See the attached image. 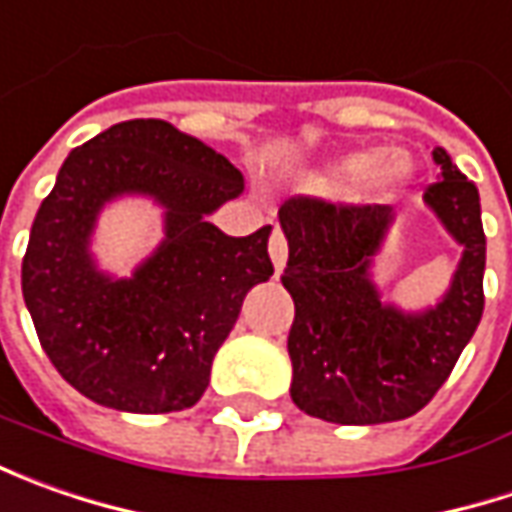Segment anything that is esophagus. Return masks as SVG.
Masks as SVG:
<instances>
[{
	"instance_id": "34e87169",
	"label": "esophagus",
	"mask_w": 512,
	"mask_h": 512,
	"mask_svg": "<svg viewBox=\"0 0 512 512\" xmlns=\"http://www.w3.org/2000/svg\"><path fill=\"white\" fill-rule=\"evenodd\" d=\"M267 250H270V259H273L276 273H282V270H285V262H287V239L279 227H273V233H270V242H267Z\"/></svg>"
}]
</instances>
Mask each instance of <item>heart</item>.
<instances>
[{
  "label": "heart",
  "mask_w": 512,
  "mask_h": 512,
  "mask_svg": "<svg viewBox=\"0 0 512 512\" xmlns=\"http://www.w3.org/2000/svg\"><path fill=\"white\" fill-rule=\"evenodd\" d=\"M410 176V162L402 153L362 150L339 159L330 170L313 179V187L325 193L347 190L353 199H384L393 196Z\"/></svg>",
  "instance_id": "obj_1"
}]
</instances>
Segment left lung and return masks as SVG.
<instances>
[{"label":"left lung","instance_id":"obj_1","mask_svg":"<svg viewBox=\"0 0 512 512\" xmlns=\"http://www.w3.org/2000/svg\"><path fill=\"white\" fill-rule=\"evenodd\" d=\"M442 179L427 185L464 256L439 305L402 313L382 305L370 262L393 225L390 205L290 196L279 207L287 236L282 285L296 316L287 336L290 396L307 416L336 424L399 422L419 413L447 382L484 310V227L479 190L433 150Z\"/></svg>","mask_w":512,"mask_h":512}]
</instances>
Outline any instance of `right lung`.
Here are the masks:
<instances>
[{"instance_id": "obj_1", "label": "right lung", "mask_w": 512, "mask_h": 512, "mask_svg": "<svg viewBox=\"0 0 512 512\" xmlns=\"http://www.w3.org/2000/svg\"><path fill=\"white\" fill-rule=\"evenodd\" d=\"M245 190L242 173L165 119H130L65 159L22 259V293L53 367L90 402L173 413L202 399L242 299L273 276L270 225L225 236L207 213ZM122 192L165 204L166 242L134 274L92 267L89 230Z\"/></svg>"}]
</instances>
